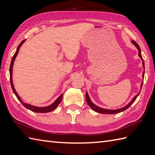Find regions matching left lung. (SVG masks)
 I'll use <instances>...</instances> for the list:
<instances>
[{"instance_id":"1","label":"left lung","mask_w":155,"mask_h":155,"mask_svg":"<svg viewBox=\"0 0 155 155\" xmlns=\"http://www.w3.org/2000/svg\"><path fill=\"white\" fill-rule=\"evenodd\" d=\"M131 42L136 47H137V49L138 50V56L140 57V59H142V61H143V68L144 69V60L143 59V57H142V55H141V49L140 48V47H139V45H138L137 43L134 41H132ZM144 71H143V79H144ZM143 81L142 82L141 84H140V90H141L142 86H143ZM140 90L139 91V93H138L137 95H136L133 97V98H132V100L130 101V102L127 104V105L125 106L124 107H123V108H118V109H115V110L105 109V108H100V107L96 106V104H94L92 102H91V100L90 99L89 95H88L87 92H86V102H87L88 105H89V106L90 107V108L92 109L93 110H94V111H95V112L100 113V114H118V113H120V112H121L124 111L125 110L128 108L129 107H130L132 105V104L134 102V101L136 100V99L137 98L138 96L139 95V94L140 92Z\"/></svg>"}]
</instances>
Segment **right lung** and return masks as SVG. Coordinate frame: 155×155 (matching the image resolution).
Wrapping results in <instances>:
<instances>
[{
  "label": "right lung",
  "instance_id": "obj_1",
  "mask_svg": "<svg viewBox=\"0 0 155 155\" xmlns=\"http://www.w3.org/2000/svg\"><path fill=\"white\" fill-rule=\"evenodd\" d=\"M25 41H26V39L22 41L21 43L19 44V45H18L17 49V51H16L15 55H13V57H12V59H11V65H10V80H11V85L12 90V91H13V92L15 94V96H17V99L20 101V102H21V104H23V105L26 108L29 109V110H31V111H33V112H38V113H47V112H52V111H53V110H54L57 108V107L58 106V105L60 104V102H61V101L62 100V97H63V94H61V95H60L58 97V98H57L55 100V102H53V103H52L51 105H49L48 106H46V107H38V106L31 105V104L25 103L23 101L21 100L20 96H18V94H17V91H16L15 87H14L13 82H12V68H13L14 61H15V60L16 59V57L17 56V54H18V51H19L20 47L24 43V42Z\"/></svg>",
  "mask_w": 155,
  "mask_h": 155
}]
</instances>
